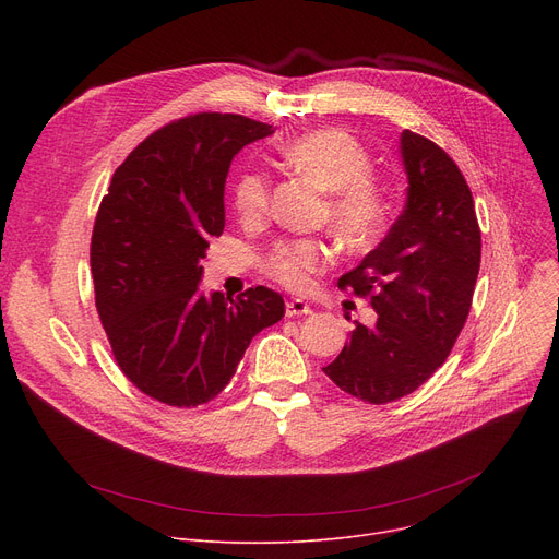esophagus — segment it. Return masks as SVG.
I'll return each mask as SVG.
<instances>
[{
  "label": "esophagus",
  "instance_id": "esophagus-1",
  "mask_svg": "<svg viewBox=\"0 0 559 559\" xmlns=\"http://www.w3.org/2000/svg\"><path fill=\"white\" fill-rule=\"evenodd\" d=\"M310 312H312V308L304 299H292L285 304L287 317H301V314H310Z\"/></svg>",
  "mask_w": 559,
  "mask_h": 559
}]
</instances>
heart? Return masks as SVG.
<instances>
[{
    "label": "heart",
    "mask_w": 559,
    "mask_h": 559,
    "mask_svg": "<svg viewBox=\"0 0 559 559\" xmlns=\"http://www.w3.org/2000/svg\"><path fill=\"white\" fill-rule=\"evenodd\" d=\"M283 160L329 192L326 215L348 247H367L385 219L383 197L369 181L371 160L365 146L342 129H317L283 144ZM270 181L260 171H245L233 188V209L245 224L267 215ZM335 258V247L319 238L278 242L264 255L262 270L289 289H306L314 274Z\"/></svg>",
    "instance_id": "1"
}]
</instances>
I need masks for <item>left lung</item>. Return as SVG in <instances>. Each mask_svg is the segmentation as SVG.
I'll use <instances>...</instances> for the list:
<instances>
[{"mask_svg": "<svg viewBox=\"0 0 559 559\" xmlns=\"http://www.w3.org/2000/svg\"><path fill=\"white\" fill-rule=\"evenodd\" d=\"M403 213L356 270L340 278L369 297L376 326L358 324L324 367L346 394L383 405L413 394L444 365L472 310L480 228L460 167L432 140L401 133Z\"/></svg>", "mask_w": 559, "mask_h": 559, "instance_id": "left-lung-1", "label": "left lung"}]
</instances>
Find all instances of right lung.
Segmentation results:
<instances>
[{"label":"right lung","mask_w":559,"mask_h":559,"mask_svg":"<svg viewBox=\"0 0 559 559\" xmlns=\"http://www.w3.org/2000/svg\"><path fill=\"white\" fill-rule=\"evenodd\" d=\"M274 129L233 112H197L142 140L115 169L93 228L95 304L112 356L160 403L215 399L249 342L285 314L278 292L230 299L199 289L209 240L224 230L233 156Z\"/></svg>","instance_id":"add662e5"}]
</instances>
